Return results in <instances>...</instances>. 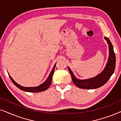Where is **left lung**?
Segmentation results:
<instances>
[{"label": "left lung", "mask_w": 121, "mask_h": 121, "mask_svg": "<svg viewBox=\"0 0 121 121\" xmlns=\"http://www.w3.org/2000/svg\"><path fill=\"white\" fill-rule=\"evenodd\" d=\"M104 39L106 40L108 44L109 57L106 65L101 73L92 78L80 80V79H77L74 75L71 69L69 68V67H68L69 72L71 75L73 82L79 88L94 89L102 86L109 80V79L114 73L116 66V56L113 51V46L108 38L105 37Z\"/></svg>", "instance_id": "left-lung-1"}]
</instances>
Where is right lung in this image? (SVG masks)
<instances>
[{"instance_id":"1","label":"right lung","mask_w":121,"mask_h":121,"mask_svg":"<svg viewBox=\"0 0 121 121\" xmlns=\"http://www.w3.org/2000/svg\"><path fill=\"white\" fill-rule=\"evenodd\" d=\"M56 63L55 65H54L52 71H51V73L49 74V75L48 76V77L47 78V79H46V80L43 83H42V84H41L40 85L38 86H36V87H24L22 86H21L19 84H18L17 82H16L11 77V76L9 75V77L10 79L12 81V82H13V84H14L16 86V87H17L18 88L21 89V90L25 91H27V92H41V91H43L47 90V89L48 88V87L50 86L51 82H52V77L54 73V68H55Z\"/></svg>"}]
</instances>
